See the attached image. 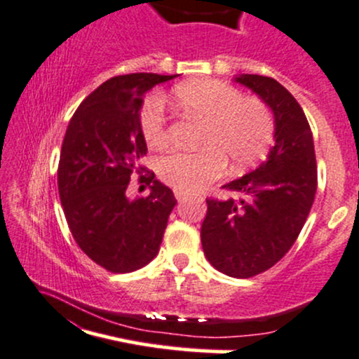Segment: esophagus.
I'll return each instance as SVG.
<instances>
[{
    "instance_id": "obj_1",
    "label": "esophagus",
    "mask_w": 359,
    "mask_h": 359,
    "mask_svg": "<svg viewBox=\"0 0 359 359\" xmlns=\"http://www.w3.org/2000/svg\"><path fill=\"white\" fill-rule=\"evenodd\" d=\"M175 197H176V201H178V202H183L184 198H187V194H184V191H178V190H176V191H175Z\"/></svg>"
}]
</instances>
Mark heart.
<instances>
[{
  "label": "heart",
  "mask_w": 359,
  "mask_h": 359,
  "mask_svg": "<svg viewBox=\"0 0 359 359\" xmlns=\"http://www.w3.org/2000/svg\"><path fill=\"white\" fill-rule=\"evenodd\" d=\"M171 102L183 116L204 121L198 135L201 150H172L157 162L158 178L175 190L197 191L223 176L226 162L235 171L264 157L275 136V119L264 102L243 97L240 90L212 79L180 84ZM140 128L150 147L169 140V119L161 98L149 97L140 110Z\"/></svg>",
  "instance_id": "1"
}]
</instances>
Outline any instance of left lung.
<instances>
[{"label":"left lung","instance_id":"obj_1","mask_svg":"<svg viewBox=\"0 0 359 359\" xmlns=\"http://www.w3.org/2000/svg\"><path fill=\"white\" fill-rule=\"evenodd\" d=\"M236 81L271 107L275 147L259 168L224 184L240 198H207L201 238L207 261L233 278H250L282 259L301 233L318 187L315 143L304 110L273 77Z\"/></svg>","mask_w":359,"mask_h":359}]
</instances>
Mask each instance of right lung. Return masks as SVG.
<instances>
[{
    "mask_svg": "<svg viewBox=\"0 0 359 359\" xmlns=\"http://www.w3.org/2000/svg\"><path fill=\"white\" fill-rule=\"evenodd\" d=\"M175 76L126 74L83 100L65 131L58 161V194L77 245L110 273L143 268L157 256L176 198L154 181L150 195L129 201L131 176L152 183L140 165L147 143L140 128L142 98Z\"/></svg>",
    "mask_w": 359,
    "mask_h": 359,
    "instance_id": "obj_1",
    "label": "right lung"
}]
</instances>
